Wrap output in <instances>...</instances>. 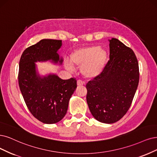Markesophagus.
Instances as JSON below:
<instances>
[{"mask_svg":"<svg viewBox=\"0 0 157 157\" xmlns=\"http://www.w3.org/2000/svg\"><path fill=\"white\" fill-rule=\"evenodd\" d=\"M84 84V82H82V80H80V79H79V80H78L77 81V85H78V86H81V85H83Z\"/></svg>","mask_w":157,"mask_h":157,"instance_id":"1","label":"esophagus"}]
</instances>
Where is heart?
<instances>
[{
    "label": "heart",
    "instance_id": "heart-1",
    "mask_svg": "<svg viewBox=\"0 0 157 157\" xmlns=\"http://www.w3.org/2000/svg\"><path fill=\"white\" fill-rule=\"evenodd\" d=\"M71 61L81 67V72L86 78H95L100 75L107 61V52L98 46H92L75 50L71 55ZM72 69L71 65H68Z\"/></svg>",
    "mask_w": 157,
    "mask_h": 157
}]
</instances>
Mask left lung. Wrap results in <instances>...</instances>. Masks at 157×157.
Here are the masks:
<instances>
[{"label":"left lung","instance_id":"1","mask_svg":"<svg viewBox=\"0 0 157 157\" xmlns=\"http://www.w3.org/2000/svg\"><path fill=\"white\" fill-rule=\"evenodd\" d=\"M109 60L100 75L86 83V102L98 121L113 124L128 111L139 82L137 58L117 39L109 40Z\"/></svg>","mask_w":157,"mask_h":157}]
</instances>
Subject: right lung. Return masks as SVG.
<instances>
[{
  "instance_id": "1",
  "label": "right lung",
  "mask_w": 157,
  "mask_h": 157,
  "mask_svg": "<svg viewBox=\"0 0 157 157\" xmlns=\"http://www.w3.org/2000/svg\"><path fill=\"white\" fill-rule=\"evenodd\" d=\"M61 45V40H40L23 52L19 61L18 81L22 95L32 114L44 124H56L63 118L77 87L74 78L63 80L54 74L43 78L37 75L35 62L62 63L57 52Z\"/></svg>"
}]
</instances>
